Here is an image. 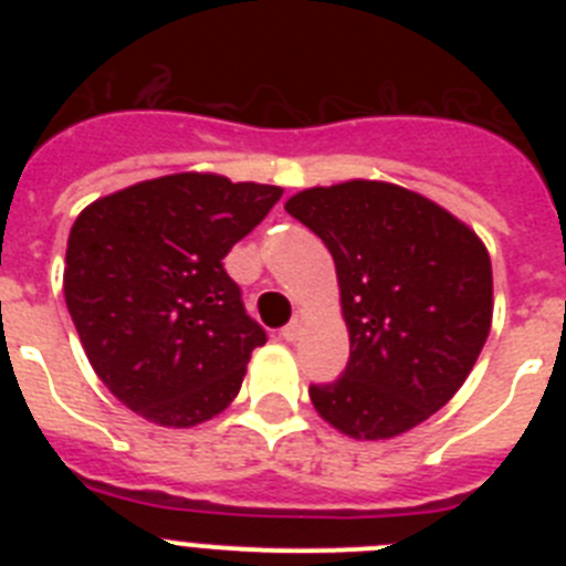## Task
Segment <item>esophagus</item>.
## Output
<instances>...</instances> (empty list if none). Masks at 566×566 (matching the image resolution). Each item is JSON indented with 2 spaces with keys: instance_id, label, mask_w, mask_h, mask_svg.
Returning a JSON list of instances; mask_svg holds the SVG:
<instances>
[{
  "instance_id": "1",
  "label": "esophagus",
  "mask_w": 566,
  "mask_h": 566,
  "mask_svg": "<svg viewBox=\"0 0 566 566\" xmlns=\"http://www.w3.org/2000/svg\"><path fill=\"white\" fill-rule=\"evenodd\" d=\"M283 339H286V343H297L300 337H303V314H294V319L292 323H289L286 328H283Z\"/></svg>"
}]
</instances>
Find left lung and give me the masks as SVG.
I'll list each match as a JSON object with an SVG mask.
<instances>
[{
	"instance_id": "obj_1",
	"label": "left lung",
	"mask_w": 566,
	"mask_h": 566,
	"mask_svg": "<svg viewBox=\"0 0 566 566\" xmlns=\"http://www.w3.org/2000/svg\"><path fill=\"white\" fill-rule=\"evenodd\" d=\"M286 212L328 247L352 357L314 411L352 439H394L448 405L493 323V269L473 229L388 181L312 187Z\"/></svg>"
}]
</instances>
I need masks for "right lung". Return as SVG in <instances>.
Wrapping results in <instances>:
<instances>
[{
  "mask_svg": "<svg viewBox=\"0 0 566 566\" xmlns=\"http://www.w3.org/2000/svg\"><path fill=\"white\" fill-rule=\"evenodd\" d=\"M280 195L272 184L175 172L78 212L64 300L93 371L129 411L195 428L238 397L266 334L243 312L223 258Z\"/></svg>",
  "mask_w": 566,
  "mask_h": 566,
  "instance_id": "right-lung-1",
  "label": "right lung"
}]
</instances>
